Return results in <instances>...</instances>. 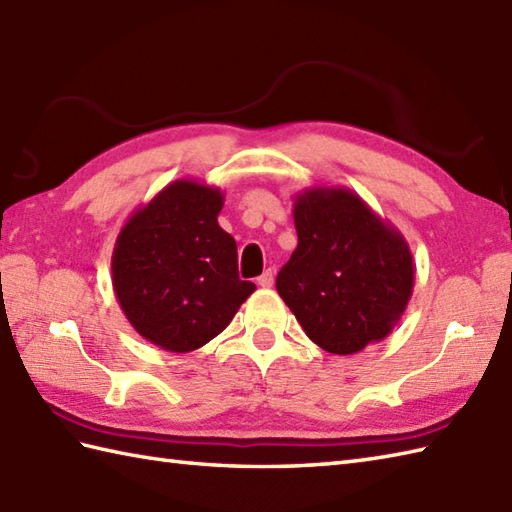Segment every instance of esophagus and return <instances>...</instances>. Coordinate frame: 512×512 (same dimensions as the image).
Returning a JSON list of instances; mask_svg holds the SVG:
<instances>
[{"mask_svg":"<svg viewBox=\"0 0 512 512\" xmlns=\"http://www.w3.org/2000/svg\"><path fill=\"white\" fill-rule=\"evenodd\" d=\"M257 284L262 286V288H270V286H273V284H275V273H273V270H270V268H268V270H264V273L259 275Z\"/></svg>","mask_w":512,"mask_h":512,"instance_id":"34e87169","label":"esophagus"}]
</instances>
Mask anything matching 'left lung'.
Instances as JSON below:
<instances>
[{"mask_svg":"<svg viewBox=\"0 0 512 512\" xmlns=\"http://www.w3.org/2000/svg\"><path fill=\"white\" fill-rule=\"evenodd\" d=\"M292 215L299 244L277 292L308 339L339 356L383 341L413 292L405 237L343 187L306 189Z\"/></svg>","mask_w":512,"mask_h":512,"instance_id":"8db88e82","label":"left lung"}]
</instances>
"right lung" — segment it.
I'll list each match as a JSON object with an SVG mask.
<instances>
[{
  "label": "right lung",
  "mask_w": 512,
  "mask_h": 512,
  "mask_svg": "<svg viewBox=\"0 0 512 512\" xmlns=\"http://www.w3.org/2000/svg\"><path fill=\"white\" fill-rule=\"evenodd\" d=\"M224 193L195 180L167 184L116 237L112 284L132 328L167 352H193L253 295L237 275V244L217 224Z\"/></svg>",
  "instance_id": "add662e5"
}]
</instances>
